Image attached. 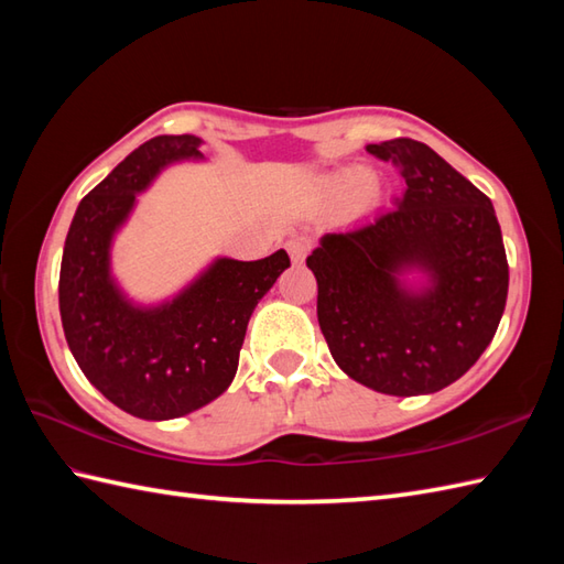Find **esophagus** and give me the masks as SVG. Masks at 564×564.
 I'll return each instance as SVG.
<instances>
[{"mask_svg":"<svg viewBox=\"0 0 564 564\" xmlns=\"http://www.w3.org/2000/svg\"><path fill=\"white\" fill-rule=\"evenodd\" d=\"M310 247H313V245H310L307 237H293V239H289V245H285V249H289L293 263H303Z\"/></svg>","mask_w":564,"mask_h":564,"instance_id":"esophagus-1","label":"esophagus"}]
</instances>
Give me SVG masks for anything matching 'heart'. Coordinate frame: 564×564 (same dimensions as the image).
I'll return each mask as SVG.
<instances>
[{
	"label": "heart",
	"instance_id": "heart-1",
	"mask_svg": "<svg viewBox=\"0 0 564 564\" xmlns=\"http://www.w3.org/2000/svg\"><path fill=\"white\" fill-rule=\"evenodd\" d=\"M332 191L339 198H361L364 203H373L378 188L370 184L366 170H349L332 178Z\"/></svg>",
	"mask_w": 564,
	"mask_h": 564
}]
</instances>
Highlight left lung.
I'll use <instances>...</instances> for the list:
<instances>
[{"mask_svg": "<svg viewBox=\"0 0 564 564\" xmlns=\"http://www.w3.org/2000/svg\"><path fill=\"white\" fill-rule=\"evenodd\" d=\"M404 176L398 208L327 232L307 257L317 319L332 358L361 386L412 398L465 376L505 315L509 263L497 215L480 188L424 142L366 145ZM422 270L427 283L401 281Z\"/></svg>", "mask_w": 564, "mask_h": 564, "instance_id": "1", "label": "left lung"}]
</instances>
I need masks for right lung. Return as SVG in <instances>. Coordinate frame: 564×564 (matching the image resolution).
<instances>
[{"mask_svg": "<svg viewBox=\"0 0 564 564\" xmlns=\"http://www.w3.org/2000/svg\"><path fill=\"white\" fill-rule=\"evenodd\" d=\"M200 138L158 135L82 198L59 267V317L87 380L123 412L162 422L230 388L249 317L291 267L283 249L259 261L220 257L162 305L130 303L111 275V242L135 196L166 164L203 160Z\"/></svg>", "mask_w": 564, "mask_h": 564, "instance_id": "obj_1", "label": "right lung"}]
</instances>
